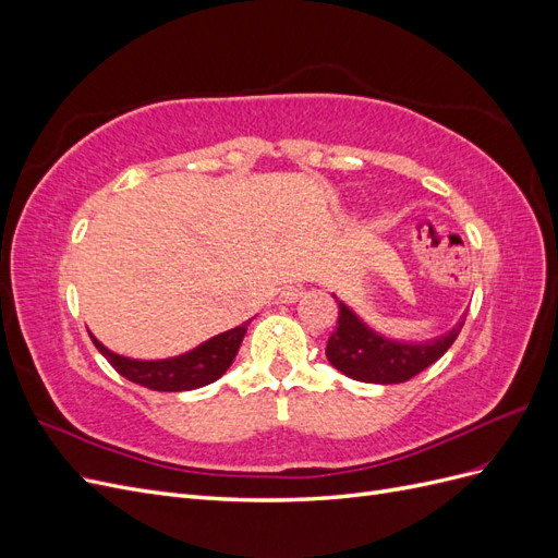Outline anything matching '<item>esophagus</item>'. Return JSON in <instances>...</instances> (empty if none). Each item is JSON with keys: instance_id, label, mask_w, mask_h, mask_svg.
Returning a JSON list of instances; mask_svg holds the SVG:
<instances>
[{"instance_id": "esophagus-1", "label": "esophagus", "mask_w": 558, "mask_h": 558, "mask_svg": "<svg viewBox=\"0 0 558 558\" xmlns=\"http://www.w3.org/2000/svg\"><path fill=\"white\" fill-rule=\"evenodd\" d=\"M302 295H305V286H302V283H291L281 291L283 302H298Z\"/></svg>"}]
</instances>
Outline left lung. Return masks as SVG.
Listing matches in <instances>:
<instances>
[{"instance_id":"obj_1","label":"left lung","mask_w":558,"mask_h":558,"mask_svg":"<svg viewBox=\"0 0 558 558\" xmlns=\"http://www.w3.org/2000/svg\"><path fill=\"white\" fill-rule=\"evenodd\" d=\"M337 305L340 316H337V328L328 337L326 356L342 375L367 384H402L424 373L453 344L465 324L461 318L447 335L433 342H396L367 328L342 300H337Z\"/></svg>"}]
</instances>
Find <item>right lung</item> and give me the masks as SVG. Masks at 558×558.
Listing matches in <instances>:
<instances>
[{"mask_svg":"<svg viewBox=\"0 0 558 558\" xmlns=\"http://www.w3.org/2000/svg\"><path fill=\"white\" fill-rule=\"evenodd\" d=\"M246 326L248 320L238 328L211 337V340L202 342L189 353H181V356L165 359V361L125 359L109 351L95 335H90V340L97 347V351L111 363V367L118 375H123L125 379L140 386H146L150 391L179 393V391H193V388L207 386L221 377L232 365L234 356H238L240 344L246 335Z\"/></svg>","mask_w":558,"mask_h":558,"instance_id":"obj_1","label":"right lung"}]
</instances>
